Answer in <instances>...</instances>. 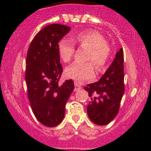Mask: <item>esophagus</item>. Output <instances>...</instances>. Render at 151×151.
<instances>
[{
	"label": "esophagus",
	"instance_id": "34e87169",
	"mask_svg": "<svg viewBox=\"0 0 151 151\" xmlns=\"http://www.w3.org/2000/svg\"><path fill=\"white\" fill-rule=\"evenodd\" d=\"M74 91H79V90H80L81 89V86H80V84H79L78 83H77V82H76V83H74Z\"/></svg>",
	"mask_w": 151,
	"mask_h": 151
}]
</instances>
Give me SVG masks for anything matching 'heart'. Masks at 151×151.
Returning <instances> with one entry per match:
<instances>
[{
	"instance_id": "1",
	"label": "heart",
	"mask_w": 151,
	"mask_h": 151,
	"mask_svg": "<svg viewBox=\"0 0 151 151\" xmlns=\"http://www.w3.org/2000/svg\"><path fill=\"white\" fill-rule=\"evenodd\" d=\"M71 41L81 47L89 48L86 60L92 62H74L65 70L68 78L76 81H84L94 77L93 64L98 72H103L106 68L111 54V48L106 42L104 36L95 30H84L71 37ZM58 55L64 63L71 61L74 56L75 48L72 42L62 39L58 45Z\"/></svg>"
}]
</instances>
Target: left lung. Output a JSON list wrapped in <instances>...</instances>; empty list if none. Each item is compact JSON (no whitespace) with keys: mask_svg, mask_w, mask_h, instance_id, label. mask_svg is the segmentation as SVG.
Instances as JSON below:
<instances>
[{"mask_svg":"<svg viewBox=\"0 0 151 151\" xmlns=\"http://www.w3.org/2000/svg\"><path fill=\"white\" fill-rule=\"evenodd\" d=\"M123 61V51L121 48L101 78L85 87L91 97L87 112L90 120L95 124L104 126L118 115L124 93Z\"/></svg>","mask_w":151,"mask_h":151,"instance_id":"obj_1","label":"left lung"}]
</instances>
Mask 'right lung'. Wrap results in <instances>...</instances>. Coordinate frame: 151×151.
Wrapping results in <instances>:
<instances>
[{
    "label": "right lung",
    "instance_id": "obj_1",
    "mask_svg": "<svg viewBox=\"0 0 151 151\" xmlns=\"http://www.w3.org/2000/svg\"><path fill=\"white\" fill-rule=\"evenodd\" d=\"M70 27L52 24L36 34L26 58L25 82L31 109L44 126L55 127L63 120L66 101L74 91L72 80L59 83L63 67L58 45Z\"/></svg>",
    "mask_w": 151,
    "mask_h": 151
}]
</instances>
